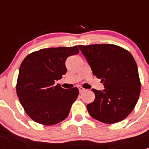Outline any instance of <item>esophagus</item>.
<instances>
[{
    "label": "esophagus",
    "instance_id": "1",
    "mask_svg": "<svg viewBox=\"0 0 149 149\" xmlns=\"http://www.w3.org/2000/svg\"><path fill=\"white\" fill-rule=\"evenodd\" d=\"M79 92H80V93H82L83 91H85V89H84L83 87H81V86L79 87Z\"/></svg>",
    "mask_w": 149,
    "mask_h": 149
}]
</instances>
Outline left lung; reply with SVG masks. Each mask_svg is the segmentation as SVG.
Masks as SVG:
<instances>
[{
    "mask_svg": "<svg viewBox=\"0 0 149 149\" xmlns=\"http://www.w3.org/2000/svg\"><path fill=\"white\" fill-rule=\"evenodd\" d=\"M93 74L101 79L105 89L92 88L93 102L86 105L94 119L114 124L127 118L137 103L141 81L137 64L129 51L115 45H79Z\"/></svg>",
    "mask_w": 149,
    "mask_h": 149,
    "instance_id": "8db88e82",
    "label": "left lung"
}]
</instances>
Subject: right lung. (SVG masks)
<instances>
[{
	"label": "right lung",
	"mask_w": 149,
	"mask_h": 149,
	"mask_svg": "<svg viewBox=\"0 0 149 149\" xmlns=\"http://www.w3.org/2000/svg\"><path fill=\"white\" fill-rule=\"evenodd\" d=\"M79 52L77 46L41 49L29 54L19 68L16 88L21 104L36 123L52 125L64 120L72 104L79 96V88L55 86V81L65 74V61Z\"/></svg>",
	"instance_id": "add662e5"
}]
</instances>
